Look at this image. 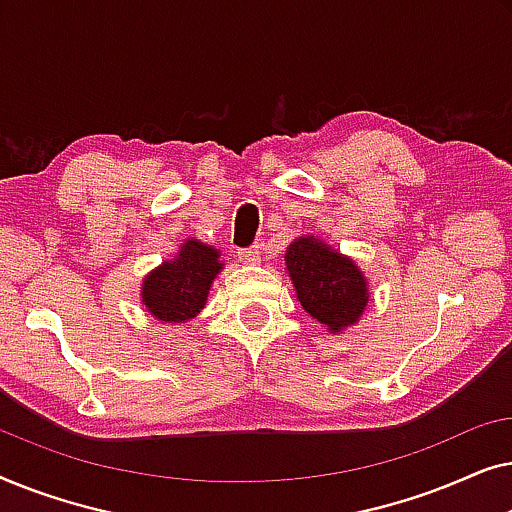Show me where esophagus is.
<instances>
[{
  "instance_id": "esophagus-1",
  "label": "esophagus",
  "mask_w": 512,
  "mask_h": 512,
  "mask_svg": "<svg viewBox=\"0 0 512 512\" xmlns=\"http://www.w3.org/2000/svg\"><path fill=\"white\" fill-rule=\"evenodd\" d=\"M237 261H240L242 265H256L258 261H261V251H258V247L240 249L237 251Z\"/></svg>"
}]
</instances>
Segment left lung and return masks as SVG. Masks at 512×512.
Here are the masks:
<instances>
[{
	"label": "left lung",
	"mask_w": 512,
	"mask_h": 512,
	"mask_svg": "<svg viewBox=\"0 0 512 512\" xmlns=\"http://www.w3.org/2000/svg\"><path fill=\"white\" fill-rule=\"evenodd\" d=\"M284 261L303 310L328 333L338 335L359 324L370 293L368 279L354 258L317 235H300L286 247Z\"/></svg>",
	"instance_id": "obj_1"
}]
</instances>
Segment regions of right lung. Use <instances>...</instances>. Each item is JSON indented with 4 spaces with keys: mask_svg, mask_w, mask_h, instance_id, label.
I'll return each mask as SVG.
<instances>
[{
    "mask_svg": "<svg viewBox=\"0 0 512 512\" xmlns=\"http://www.w3.org/2000/svg\"><path fill=\"white\" fill-rule=\"evenodd\" d=\"M221 251L186 237L172 258H165L142 279L144 310L160 324H186L207 305L209 289L223 270Z\"/></svg>",
    "mask_w": 512,
    "mask_h": 512,
    "instance_id": "1",
    "label": "right lung"
}]
</instances>
